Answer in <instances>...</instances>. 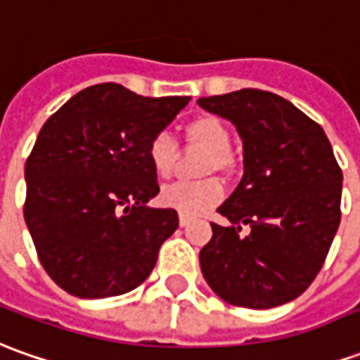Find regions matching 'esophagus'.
Returning <instances> with one entry per match:
<instances>
[{
    "instance_id": "esophagus-1",
    "label": "esophagus",
    "mask_w": 360,
    "mask_h": 360,
    "mask_svg": "<svg viewBox=\"0 0 360 360\" xmlns=\"http://www.w3.org/2000/svg\"><path fill=\"white\" fill-rule=\"evenodd\" d=\"M179 224L181 226H189L191 217H187V214H179Z\"/></svg>"
}]
</instances>
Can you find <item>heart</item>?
Here are the masks:
<instances>
[{
	"mask_svg": "<svg viewBox=\"0 0 360 360\" xmlns=\"http://www.w3.org/2000/svg\"><path fill=\"white\" fill-rule=\"evenodd\" d=\"M185 136L189 141L200 148L209 149V158L205 161V175H211L214 171L229 173L232 167V158L229 153L231 148V131L226 124L217 116H199L191 120L185 128ZM148 161L153 173L160 179H167L177 161V143L169 134L160 131L148 143ZM224 189L221 181L209 177L202 181H177L165 185L160 193V202L167 209L179 211L181 214L195 217L200 212L212 209L217 202H221Z\"/></svg>",
	"mask_w": 360,
	"mask_h": 360,
	"instance_id": "obj_1",
	"label": "heart"
}]
</instances>
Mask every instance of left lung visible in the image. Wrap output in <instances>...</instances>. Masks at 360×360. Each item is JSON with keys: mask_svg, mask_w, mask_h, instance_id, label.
I'll return each instance as SVG.
<instances>
[{"mask_svg": "<svg viewBox=\"0 0 360 360\" xmlns=\"http://www.w3.org/2000/svg\"><path fill=\"white\" fill-rule=\"evenodd\" d=\"M236 126L244 175L219 207L231 226H212L200 270L221 300L270 309L314 282L341 222L343 173L323 128L274 92L244 88L199 98ZM242 224L251 234H240Z\"/></svg>", "mask_w": 360, "mask_h": 360, "instance_id": "8db88e82", "label": "left lung"}]
</instances>
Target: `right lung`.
Wrapping results in <instances>:
<instances>
[{
    "mask_svg": "<svg viewBox=\"0 0 360 360\" xmlns=\"http://www.w3.org/2000/svg\"><path fill=\"white\" fill-rule=\"evenodd\" d=\"M189 100L104 82L46 120L25 163L23 217L58 288L98 300L148 280L161 244L179 226L177 211L148 207L160 193L148 143Z\"/></svg>",
    "mask_w": 360,
    "mask_h": 360,
    "instance_id": "1",
    "label": "right lung"
}]
</instances>
